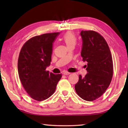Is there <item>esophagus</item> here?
I'll return each mask as SVG.
<instances>
[{"mask_svg":"<svg viewBox=\"0 0 128 128\" xmlns=\"http://www.w3.org/2000/svg\"><path fill=\"white\" fill-rule=\"evenodd\" d=\"M63 74H64V75H68L69 74H70V72H66V71H64L63 72Z\"/></svg>","mask_w":128,"mask_h":128,"instance_id":"34e87169","label":"esophagus"}]
</instances>
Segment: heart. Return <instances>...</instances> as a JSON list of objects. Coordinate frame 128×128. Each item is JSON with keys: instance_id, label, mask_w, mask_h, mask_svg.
<instances>
[{"instance_id": "heart-1", "label": "heart", "mask_w": 128, "mask_h": 128, "mask_svg": "<svg viewBox=\"0 0 128 128\" xmlns=\"http://www.w3.org/2000/svg\"><path fill=\"white\" fill-rule=\"evenodd\" d=\"M64 42L66 44L68 47H69L71 45H75L77 42V37L76 35L74 32H68L66 34L64 35V38H63Z\"/></svg>"}]
</instances>
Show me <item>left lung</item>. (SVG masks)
Instances as JSON below:
<instances>
[{"label": "left lung", "mask_w": 128, "mask_h": 128, "mask_svg": "<svg viewBox=\"0 0 128 128\" xmlns=\"http://www.w3.org/2000/svg\"><path fill=\"white\" fill-rule=\"evenodd\" d=\"M80 35L83 41L81 56L87 63V74L84 77L79 75L75 90L82 99L92 101L100 97L111 83L112 58L107 42L98 32L82 30Z\"/></svg>", "instance_id": "1"}]
</instances>
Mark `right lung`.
Listing matches in <instances>:
<instances>
[{"instance_id":"1","label":"right lung","mask_w":128,"mask_h":128,"mask_svg":"<svg viewBox=\"0 0 128 128\" xmlns=\"http://www.w3.org/2000/svg\"><path fill=\"white\" fill-rule=\"evenodd\" d=\"M60 32L46 33L31 38L22 46L18 59V72L26 92L41 101L54 93L62 74L46 70L51 62L53 43Z\"/></svg>"}]
</instances>
